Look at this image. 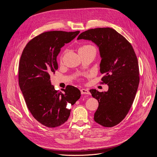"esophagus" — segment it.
I'll list each match as a JSON object with an SVG mask.
<instances>
[{"mask_svg":"<svg viewBox=\"0 0 157 157\" xmlns=\"http://www.w3.org/2000/svg\"><path fill=\"white\" fill-rule=\"evenodd\" d=\"M81 94H89V91L86 89H81Z\"/></svg>","mask_w":157,"mask_h":157,"instance_id":"obj_1","label":"esophagus"}]
</instances>
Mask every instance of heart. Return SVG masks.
<instances>
[{
  "mask_svg": "<svg viewBox=\"0 0 157 157\" xmlns=\"http://www.w3.org/2000/svg\"><path fill=\"white\" fill-rule=\"evenodd\" d=\"M89 51H94V52H96V48L94 46L91 45V44H85V45L81 46L79 49V52H89ZM63 56V55L61 56V60H62Z\"/></svg>",
  "mask_w": 157,
  "mask_h": 157,
  "instance_id": "1",
  "label": "heart"
}]
</instances>
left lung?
I'll list each match as a JSON object with an SVG mask.
<instances>
[{"label":"left lung","mask_w":157,"mask_h":157,"mask_svg":"<svg viewBox=\"0 0 157 157\" xmlns=\"http://www.w3.org/2000/svg\"><path fill=\"white\" fill-rule=\"evenodd\" d=\"M77 39L91 40L99 47L101 83L107 84L109 89L89 91L99 102L94 119L102 126L114 127L125 117L137 91L140 78L136 53L127 40L111 28L89 29Z\"/></svg>","instance_id":"8db88e82"}]
</instances>
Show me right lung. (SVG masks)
I'll return each mask as SVG.
<instances>
[{"label": "right lung", "instance_id": "obj_1", "mask_svg": "<svg viewBox=\"0 0 157 157\" xmlns=\"http://www.w3.org/2000/svg\"><path fill=\"white\" fill-rule=\"evenodd\" d=\"M79 31L44 32L31 40L25 47L18 66L19 86L33 117L42 125L56 127L67 121L81 92L67 86L62 93L55 89L50 75L58 70L56 57L61 48L73 40Z\"/></svg>", "mask_w": 157, "mask_h": 157}]
</instances>
